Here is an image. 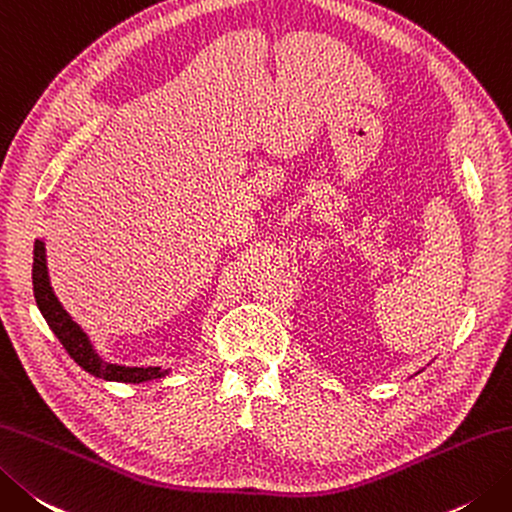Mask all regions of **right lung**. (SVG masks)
<instances>
[{"label": "right lung", "mask_w": 512, "mask_h": 512, "mask_svg": "<svg viewBox=\"0 0 512 512\" xmlns=\"http://www.w3.org/2000/svg\"><path fill=\"white\" fill-rule=\"evenodd\" d=\"M33 293L35 302L42 310L46 324L53 330L55 337L62 342L66 353L75 359V362L82 366L86 373L95 375L99 379H108V382H126V384H139L148 382V379L164 377L168 370H162L159 366H148V368H130V366H117L108 364L102 357L97 355V350L90 344L88 335L79 328L73 317H70L64 306L59 304L55 297L53 288H50L48 279V268H46V248L44 242H35L33 250Z\"/></svg>", "instance_id": "add662e5"}]
</instances>
